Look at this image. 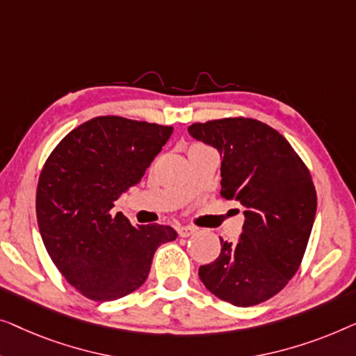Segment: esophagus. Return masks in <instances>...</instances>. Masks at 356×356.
<instances>
[{"label":"esophagus","mask_w":356,"mask_h":356,"mask_svg":"<svg viewBox=\"0 0 356 356\" xmlns=\"http://www.w3.org/2000/svg\"><path fill=\"white\" fill-rule=\"evenodd\" d=\"M195 227H190V226H179L177 227V234L180 235V237H190V235L195 234Z\"/></svg>","instance_id":"obj_1"}]
</instances>
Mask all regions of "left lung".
I'll return each instance as SVG.
<instances>
[{
	"label": "left lung",
	"instance_id": "left-lung-1",
	"mask_svg": "<svg viewBox=\"0 0 356 356\" xmlns=\"http://www.w3.org/2000/svg\"><path fill=\"white\" fill-rule=\"evenodd\" d=\"M188 134L221 153V195L243 207V232L224 242L198 276L235 307H253L298 271L314 216L316 190L302 158L277 130L250 118L197 122Z\"/></svg>",
	"mask_w": 356,
	"mask_h": 356
}]
</instances>
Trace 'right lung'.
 <instances>
[{
	"instance_id": "obj_1",
	"label": "right lung",
	"mask_w": 356,
	"mask_h": 356,
	"mask_svg": "<svg viewBox=\"0 0 356 356\" xmlns=\"http://www.w3.org/2000/svg\"><path fill=\"white\" fill-rule=\"evenodd\" d=\"M172 127L98 116L64 137L49 154L37 187V221L44 248L64 279L95 302L137 290L169 226L134 227L114 202L138 184Z\"/></svg>"
}]
</instances>
